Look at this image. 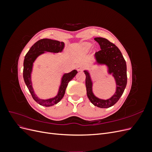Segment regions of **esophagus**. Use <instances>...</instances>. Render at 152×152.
<instances>
[{"instance_id": "esophagus-1", "label": "esophagus", "mask_w": 152, "mask_h": 152, "mask_svg": "<svg viewBox=\"0 0 152 152\" xmlns=\"http://www.w3.org/2000/svg\"><path fill=\"white\" fill-rule=\"evenodd\" d=\"M83 66H82L81 65H77L76 66V69L77 71H82V70H83Z\"/></svg>"}]
</instances>
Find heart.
Instances as JSON below:
<instances>
[{
    "mask_svg": "<svg viewBox=\"0 0 152 152\" xmlns=\"http://www.w3.org/2000/svg\"><path fill=\"white\" fill-rule=\"evenodd\" d=\"M84 46L86 48V49L88 50L91 48V44L89 43H84Z\"/></svg>",
    "mask_w": 152,
    "mask_h": 152,
    "instance_id": "obj_1",
    "label": "heart"
}]
</instances>
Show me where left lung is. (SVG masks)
I'll use <instances>...</instances> for the list:
<instances>
[{
	"instance_id": "left-lung-1",
	"label": "left lung",
	"mask_w": 152,
	"mask_h": 152,
	"mask_svg": "<svg viewBox=\"0 0 152 152\" xmlns=\"http://www.w3.org/2000/svg\"><path fill=\"white\" fill-rule=\"evenodd\" d=\"M94 40L99 45L101 50L94 55L96 64L106 65L108 72L112 75L116 82V91L111 98L107 99L98 98L93 91V81L88 70H84L87 95L90 102L99 108H109L115 104L122 95L127 85V66L121 50L114 44L102 37H96Z\"/></svg>"
}]
</instances>
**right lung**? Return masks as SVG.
<instances>
[{
    "label": "right lung",
    "mask_w": 152,
    "mask_h": 152,
    "mask_svg": "<svg viewBox=\"0 0 152 152\" xmlns=\"http://www.w3.org/2000/svg\"><path fill=\"white\" fill-rule=\"evenodd\" d=\"M64 48H65V43L63 42L49 39H40L32 45L25 57L23 62V79L25 82L31 94L32 98L37 103L44 107H50L60 102L65 95L68 82L76 75L77 71L73 70L69 73H64L61 78V84L59 86L57 95L52 98L42 99L38 98L37 96L35 94L32 86L31 75L34 63L37 57L45 52L53 53H61L63 51Z\"/></svg>",
    "instance_id": "right-lung-1"
}]
</instances>
